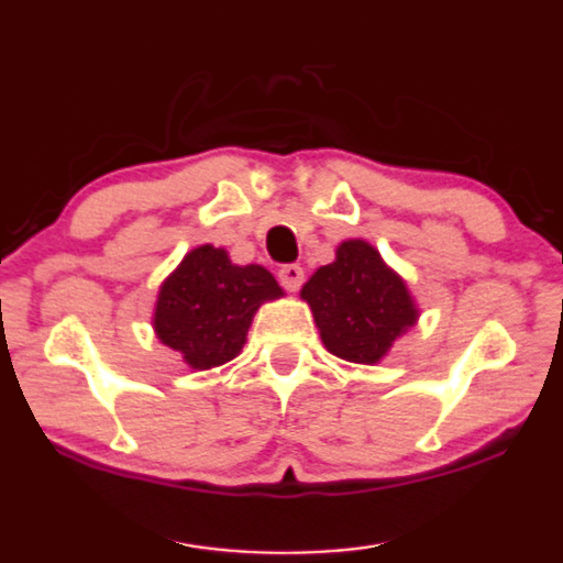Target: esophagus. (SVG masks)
I'll return each mask as SVG.
<instances>
[{
	"label": "esophagus",
	"instance_id": "1",
	"mask_svg": "<svg viewBox=\"0 0 563 563\" xmlns=\"http://www.w3.org/2000/svg\"><path fill=\"white\" fill-rule=\"evenodd\" d=\"M278 280L285 290H298L300 283H303V267L300 265H283L278 273Z\"/></svg>",
	"mask_w": 563,
	"mask_h": 563
}]
</instances>
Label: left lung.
Wrapping results in <instances>:
<instances>
[{
  "label": "left lung",
  "mask_w": 563,
  "mask_h": 563,
  "mask_svg": "<svg viewBox=\"0 0 563 563\" xmlns=\"http://www.w3.org/2000/svg\"><path fill=\"white\" fill-rule=\"evenodd\" d=\"M300 298L311 306L321 342L346 362L375 364L418 321L406 280L364 240H346L319 267Z\"/></svg>",
  "instance_id": "left-lung-1"
}]
</instances>
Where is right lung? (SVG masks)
I'll return each mask as SVG.
<instances>
[{
  "label": "right lung",
  "mask_w": 563,
  "mask_h": 563,
  "mask_svg": "<svg viewBox=\"0 0 563 563\" xmlns=\"http://www.w3.org/2000/svg\"><path fill=\"white\" fill-rule=\"evenodd\" d=\"M280 296L263 265H234L227 250L201 244L161 285L153 327L188 367L211 369L240 354L252 316Z\"/></svg>",
  "instance_id": "right-lung-1"
}]
</instances>
